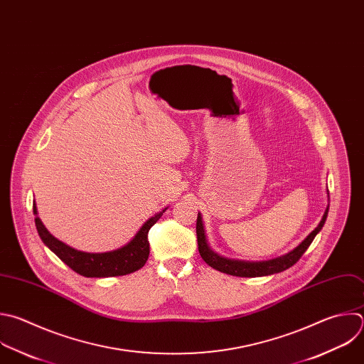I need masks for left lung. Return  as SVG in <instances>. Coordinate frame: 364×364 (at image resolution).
I'll return each instance as SVG.
<instances>
[{"instance_id": "left-lung-1", "label": "left lung", "mask_w": 364, "mask_h": 364, "mask_svg": "<svg viewBox=\"0 0 364 364\" xmlns=\"http://www.w3.org/2000/svg\"><path fill=\"white\" fill-rule=\"evenodd\" d=\"M327 197H328V190H327ZM327 214H328V204L324 210V214H323L318 225L291 252H289L283 256H279L276 259H272V260L246 262V260H235V259H227L224 256H220L208 246L205 228H204V224H203V217H201V213H198L197 227H196L197 241H198V252H200V256L203 257V260L210 267H213V269H215L221 273L230 274V276H235V277H262V276L276 274V273H280V272H284V270L290 269L291 266H294L299 262V259L304 255V252L311 245V241L314 240V237L323 228V225L326 223V218H327Z\"/></svg>"}]
</instances>
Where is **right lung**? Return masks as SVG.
I'll return each instance as SVG.
<instances>
[{"label":"right lung","mask_w":364,"mask_h":364,"mask_svg":"<svg viewBox=\"0 0 364 364\" xmlns=\"http://www.w3.org/2000/svg\"><path fill=\"white\" fill-rule=\"evenodd\" d=\"M167 207L153 217H150L136 232V235L129 241V243L117 250L105 252V253H87L80 252L68 245L63 243L55 238L43 224L38 217L37 204L33 203V211L36 215V227L43 240V243L58 257L61 259L70 269L84 277H115V276H126L140 270L150 255L149 245V230L160 220Z\"/></svg>","instance_id":"obj_1"}]
</instances>
